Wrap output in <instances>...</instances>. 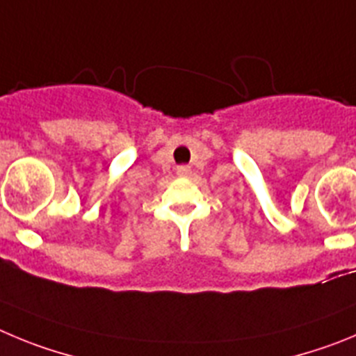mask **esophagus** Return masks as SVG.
I'll return each mask as SVG.
<instances>
[{
  "instance_id": "34e87169",
  "label": "esophagus",
  "mask_w": 356,
  "mask_h": 356,
  "mask_svg": "<svg viewBox=\"0 0 356 356\" xmlns=\"http://www.w3.org/2000/svg\"><path fill=\"white\" fill-rule=\"evenodd\" d=\"M177 174L179 175H190L191 174V168H190V166L182 165V166H179V168H177Z\"/></svg>"
}]
</instances>
